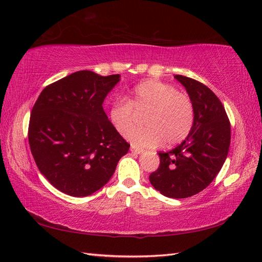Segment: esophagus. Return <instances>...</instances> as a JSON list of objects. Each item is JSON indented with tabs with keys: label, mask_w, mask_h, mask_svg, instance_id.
<instances>
[{
	"label": "esophagus",
	"mask_w": 262,
	"mask_h": 262,
	"mask_svg": "<svg viewBox=\"0 0 262 262\" xmlns=\"http://www.w3.org/2000/svg\"><path fill=\"white\" fill-rule=\"evenodd\" d=\"M130 151L136 152V154H142V152H144V149L143 148H139V147H136V146H132L130 147Z\"/></svg>",
	"instance_id": "1"
}]
</instances>
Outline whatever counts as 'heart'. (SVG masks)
<instances>
[{
  "label": "heart",
  "mask_w": 262,
  "mask_h": 262,
  "mask_svg": "<svg viewBox=\"0 0 262 262\" xmlns=\"http://www.w3.org/2000/svg\"><path fill=\"white\" fill-rule=\"evenodd\" d=\"M149 111L145 127L129 128L137 113ZM138 112L136 113V112ZM195 118L190 97L175 86L156 79L145 80L134 87L130 98H118L110 110V120L119 134L139 147H156L164 142L177 144L188 136Z\"/></svg>",
  "instance_id": "b5f03b06"
}]
</instances>
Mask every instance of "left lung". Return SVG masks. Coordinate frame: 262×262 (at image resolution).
I'll list each match as a JSON object with an SVG mask.
<instances>
[{
    "label": "left lung",
    "instance_id": "8db88e82",
    "mask_svg": "<svg viewBox=\"0 0 262 262\" xmlns=\"http://www.w3.org/2000/svg\"><path fill=\"white\" fill-rule=\"evenodd\" d=\"M195 111L193 125L182 144L158 152L160 164L150 173L154 188L169 198H187L204 190L218 175L230 146V122L214 93L198 80L175 75Z\"/></svg>",
    "mask_w": 262,
    "mask_h": 262
}]
</instances>
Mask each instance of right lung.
<instances>
[{"label":"right lung","mask_w":262,"mask_h":262,"mask_svg":"<svg viewBox=\"0 0 262 262\" xmlns=\"http://www.w3.org/2000/svg\"><path fill=\"white\" fill-rule=\"evenodd\" d=\"M118 80V74L75 72L46 86L33 106V158L44 177L66 195L85 197L102 188L129 149L103 108Z\"/></svg>","instance_id":"obj_1"}]
</instances>
